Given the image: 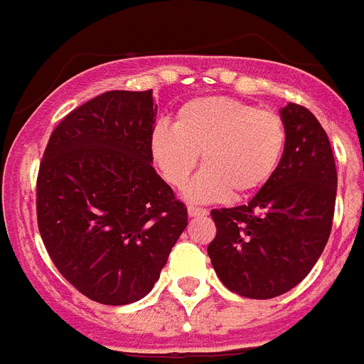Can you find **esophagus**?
<instances>
[{
	"label": "esophagus",
	"instance_id": "34e87169",
	"mask_svg": "<svg viewBox=\"0 0 364 364\" xmlns=\"http://www.w3.org/2000/svg\"><path fill=\"white\" fill-rule=\"evenodd\" d=\"M188 214L189 218H200V215L208 214V210L199 208V206H188Z\"/></svg>",
	"mask_w": 364,
	"mask_h": 364
}]
</instances>
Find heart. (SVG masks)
I'll list each match as a JSON object with an SVG mask.
<instances>
[{
	"label": "heart",
	"instance_id": "heart-1",
	"mask_svg": "<svg viewBox=\"0 0 364 364\" xmlns=\"http://www.w3.org/2000/svg\"><path fill=\"white\" fill-rule=\"evenodd\" d=\"M284 150L281 115L229 96L186 102L173 128L158 122L150 134L152 160L173 188H184L203 154L204 171L188 189L197 203L258 191L277 173Z\"/></svg>",
	"mask_w": 364,
	"mask_h": 364
}]
</instances>
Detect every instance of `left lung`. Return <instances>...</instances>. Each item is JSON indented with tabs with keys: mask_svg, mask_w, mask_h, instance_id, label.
Masks as SVG:
<instances>
[{
	"mask_svg": "<svg viewBox=\"0 0 364 364\" xmlns=\"http://www.w3.org/2000/svg\"><path fill=\"white\" fill-rule=\"evenodd\" d=\"M287 150L277 173L253 199L212 210L208 245L218 277L230 292L272 299L307 277L331 234L337 167L326 130L307 107L281 109Z\"/></svg>",
	"mask_w": 364,
	"mask_h": 364,
	"instance_id": "left-lung-1",
	"label": "left lung"
}]
</instances>
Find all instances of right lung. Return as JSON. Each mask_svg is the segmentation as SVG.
Instances as JSON below:
<instances>
[{
  "mask_svg": "<svg viewBox=\"0 0 364 364\" xmlns=\"http://www.w3.org/2000/svg\"><path fill=\"white\" fill-rule=\"evenodd\" d=\"M152 91H107L50 135L37 176V221L63 277L102 305L152 290L188 225V208L150 154Z\"/></svg>",
  "mask_w": 364,
  "mask_h": 364,
  "instance_id": "right-lung-1",
  "label": "right lung"
}]
</instances>
